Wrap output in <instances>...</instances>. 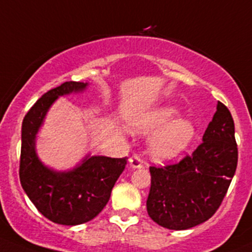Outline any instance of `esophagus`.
I'll return each instance as SVG.
<instances>
[{
    "instance_id": "34e87169",
    "label": "esophagus",
    "mask_w": 252,
    "mask_h": 252,
    "mask_svg": "<svg viewBox=\"0 0 252 252\" xmlns=\"http://www.w3.org/2000/svg\"><path fill=\"white\" fill-rule=\"evenodd\" d=\"M129 163H130V166L133 168L143 167V160H141L140 156H138V155L131 156V158H129Z\"/></svg>"
}]
</instances>
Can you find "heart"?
I'll list each match as a JSON object with an SVG mask.
<instances>
[{
    "label": "heart",
    "mask_w": 252,
    "mask_h": 252,
    "mask_svg": "<svg viewBox=\"0 0 252 252\" xmlns=\"http://www.w3.org/2000/svg\"><path fill=\"white\" fill-rule=\"evenodd\" d=\"M176 109L171 107H165L154 111L143 119L140 129L144 131L155 130L163 126L160 131L156 133L150 143V153L154 158L158 160H167L175 158L181 153L193 136V126L185 119H175ZM168 121L170 123H168ZM169 124L167 125V123Z\"/></svg>",
    "instance_id": "b5f03b06"
}]
</instances>
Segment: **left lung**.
<instances>
[{
  "label": "left lung",
  "instance_id": "left-lung-1",
  "mask_svg": "<svg viewBox=\"0 0 252 252\" xmlns=\"http://www.w3.org/2000/svg\"><path fill=\"white\" fill-rule=\"evenodd\" d=\"M238 166L235 126L228 107L218 102L203 141L175 163L150 166L146 209L155 223L185 230L204 223L220 207Z\"/></svg>",
  "mask_w": 252,
  "mask_h": 252
}]
</instances>
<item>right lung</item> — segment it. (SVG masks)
Segmentation results:
<instances>
[{
    "label": "right lung",
    "instance_id": "obj_1",
    "mask_svg": "<svg viewBox=\"0 0 252 252\" xmlns=\"http://www.w3.org/2000/svg\"><path fill=\"white\" fill-rule=\"evenodd\" d=\"M87 84L67 81L44 94L24 116L19 180L27 196L45 218L63 225H79L98 216L128 158L92 156L70 172L44 167L34 151L35 134L49 107L59 96L81 91Z\"/></svg>",
    "mask_w": 252,
    "mask_h": 252
}]
</instances>
